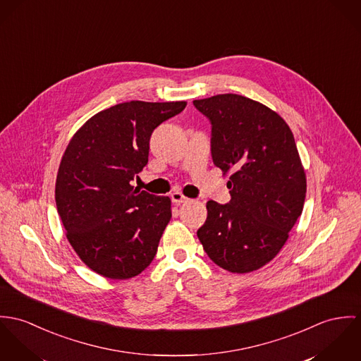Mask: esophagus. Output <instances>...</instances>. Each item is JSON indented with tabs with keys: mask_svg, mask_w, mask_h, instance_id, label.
Segmentation results:
<instances>
[{
	"mask_svg": "<svg viewBox=\"0 0 361 361\" xmlns=\"http://www.w3.org/2000/svg\"><path fill=\"white\" fill-rule=\"evenodd\" d=\"M170 198L173 200V203H176V204H180V203H185V202H188V198L187 197H184L181 192H178V191H174L171 195H170Z\"/></svg>",
	"mask_w": 361,
	"mask_h": 361,
	"instance_id": "obj_1",
	"label": "esophagus"
}]
</instances>
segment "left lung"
<instances>
[{
    "label": "left lung",
    "instance_id": "1",
    "mask_svg": "<svg viewBox=\"0 0 361 361\" xmlns=\"http://www.w3.org/2000/svg\"><path fill=\"white\" fill-rule=\"evenodd\" d=\"M212 123L213 163L230 176L231 200L206 203L197 233L221 269L245 274L271 262L302 214L306 173L293 134L280 115L238 94L195 99Z\"/></svg>",
    "mask_w": 361,
    "mask_h": 361
}]
</instances>
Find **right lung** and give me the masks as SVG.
Returning <instances> with one entry per match:
<instances>
[{
  "label": "right lung",
  "instance_id": "1",
  "mask_svg": "<svg viewBox=\"0 0 361 361\" xmlns=\"http://www.w3.org/2000/svg\"><path fill=\"white\" fill-rule=\"evenodd\" d=\"M185 101H130L98 112L69 141L55 183L56 209L81 262L111 280H128L154 260L171 219V200L130 184L145 167L152 131Z\"/></svg>",
  "mask_w": 361,
  "mask_h": 361
}]
</instances>
